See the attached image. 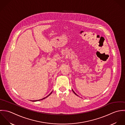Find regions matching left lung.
Segmentation results:
<instances>
[{
    "mask_svg": "<svg viewBox=\"0 0 125 125\" xmlns=\"http://www.w3.org/2000/svg\"><path fill=\"white\" fill-rule=\"evenodd\" d=\"M72 90H73V93H74V94H75V95H77V96H78V95H77V94H76V93H75V92H74V91H73V89H72Z\"/></svg>",
    "mask_w": 125,
    "mask_h": 125,
    "instance_id": "1",
    "label": "left lung"
}]
</instances>
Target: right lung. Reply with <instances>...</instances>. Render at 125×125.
Masks as SVG:
<instances>
[{"instance_id": "1", "label": "right lung", "mask_w": 125, "mask_h": 125, "mask_svg": "<svg viewBox=\"0 0 125 125\" xmlns=\"http://www.w3.org/2000/svg\"><path fill=\"white\" fill-rule=\"evenodd\" d=\"M52 92H51V93H50V94H49V95H48V96H47V97H45V98H43V99H41V100H32V101H40V100H43V99H45V98H47V97H48V96H50V95H51V94H52Z\"/></svg>"}]
</instances>
